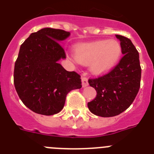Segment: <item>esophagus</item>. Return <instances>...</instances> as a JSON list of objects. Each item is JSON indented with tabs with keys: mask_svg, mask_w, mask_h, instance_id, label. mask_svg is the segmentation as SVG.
I'll return each mask as SVG.
<instances>
[{
	"mask_svg": "<svg viewBox=\"0 0 154 154\" xmlns=\"http://www.w3.org/2000/svg\"><path fill=\"white\" fill-rule=\"evenodd\" d=\"M81 80H82V87H86L89 85L88 80H87V79L86 78V77H82Z\"/></svg>",
	"mask_w": 154,
	"mask_h": 154,
	"instance_id": "obj_1",
	"label": "esophagus"
}]
</instances>
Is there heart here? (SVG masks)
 Instances as JSON below:
<instances>
[{"mask_svg":"<svg viewBox=\"0 0 154 154\" xmlns=\"http://www.w3.org/2000/svg\"><path fill=\"white\" fill-rule=\"evenodd\" d=\"M122 55V47L119 41L103 39L80 45L71 58L84 65L90 64L91 73L101 75L114 69Z\"/></svg>","mask_w":154,"mask_h":154,"instance_id":"1","label":"heart"}]
</instances>
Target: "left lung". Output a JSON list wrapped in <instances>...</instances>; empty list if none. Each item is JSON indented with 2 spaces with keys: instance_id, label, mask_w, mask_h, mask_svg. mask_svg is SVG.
<instances>
[{
  "instance_id": "left-lung-1",
  "label": "left lung",
  "mask_w": 154,
  "mask_h": 154,
  "mask_svg": "<svg viewBox=\"0 0 154 154\" xmlns=\"http://www.w3.org/2000/svg\"><path fill=\"white\" fill-rule=\"evenodd\" d=\"M124 56L109 74L90 79L89 84L97 90V97L88 103L89 109L96 116L113 117L125 111L139 91L141 68L139 53L129 38L116 35Z\"/></svg>"
}]
</instances>
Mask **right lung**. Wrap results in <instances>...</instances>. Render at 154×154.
Here are the masks:
<instances>
[{"label":"right lung","mask_w":154,"mask_h":154,"mask_svg":"<svg viewBox=\"0 0 154 154\" xmlns=\"http://www.w3.org/2000/svg\"><path fill=\"white\" fill-rule=\"evenodd\" d=\"M70 35L62 29L44 28L30 34L21 45L14 67V86L23 104L37 114H57L64 108L67 93L81 88L80 76L58 63L66 58L58 42Z\"/></svg>","instance_id":"add662e5"}]
</instances>
